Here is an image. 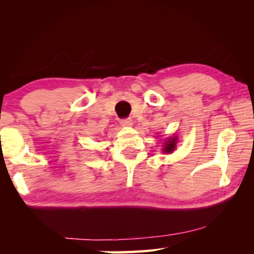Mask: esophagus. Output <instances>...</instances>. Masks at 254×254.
<instances>
[{"label": "esophagus", "mask_w": 254, "mask_h": 254, "mask_svg": "<svg viewBox=\"0 0 254 254\" xmlns=\"http://www.w3.org/2000/svg\"><path fill=\"white\" fill-rule=\"evenodd\" d=\"M122 124L123 127H131L132 124H133V121H132V119H123V120H121V122H120Z\"/></svg>", "instance_id": "1"}]
</instances>
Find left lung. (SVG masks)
<instances>
[{
	"mask_svg": "<svg viewBox=\"0 0 254 254\" xmlns=\"http://www.w3.org/2000/svg\"><path fill=\"white\" fill-rule=\"evenodd\" d=\"M177 141H178V137L177 136H174V137H170L165 142V145H163V149L162 151L165 153H171L175 150L176 148V144H177Z\"/></svg>",
	"mask_w": 254,
	"mask_h": 254,
	"instance_id": "1",
	"label": "left lung"
}]
</instances>
